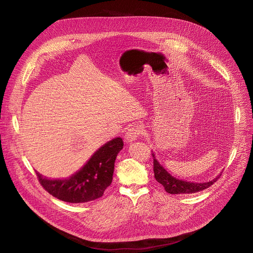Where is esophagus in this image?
<instances>
[{"label": "esophagus", "mask_w": 253, "mask_h": 253, "mask_svg": "<svg viewBox=\"0 0 253 253\" xmlns=\"http://www.w3.org/2000/svg\"><path fill=\"white\" fill-rule=\"evenodd\" d=\"M140 135V128L138 126H133L130 127L126 130L125 133V139L128 142L134 141L135 139H137V137Z\"/></svg>", "instance_id": "esophagus-1"}]
</instances>
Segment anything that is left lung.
Here are the masks:
<instances>
[{"label": "left lung", "mask_w": 253, "mask_h": 253, "mask_svg": "<svg viewBox=\"0 0 253 253\" xmlns=\"http://www.w3.org/2000/svg\"><path fill=\"white\" fill-rule=\"evenodd\" d=\"M153 156V160H154V173H155V178L156 180L161 183L165 191L168 194H193L203 191L207 188H209L210 185L213 184L219 177H215L214 179H212L207 182H191V181H185L181 179H177L176 177H173L170 173H168L167 170L164 169V167L158 162L156 159L154 153L152 154Z\"/></svg>", "instance_id": "obj_1"}]
</instances>
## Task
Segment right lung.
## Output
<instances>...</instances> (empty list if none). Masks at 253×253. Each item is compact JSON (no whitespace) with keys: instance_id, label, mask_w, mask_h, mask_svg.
Returning a JSON list of instances; mask_svg holds the SVG:
<instances>
[{"instance_id":"right-lung-1","label":"right lung","mask_w":253,"mask_h":253,"mask_svg":"<svg viewBox=\"0 0 253 253\" xmlns=\"http://www.w3.org/2000/svg\"><path fill=\"white\" fill-rule=\"evenodd\" d=\"M123 140L117 137L103 144L84 167L66 179H48L37 172L42 187L53 197L68 203H86L100 198L113 180L115 161L123 149Z\"/></svg>"}]
</instances>
